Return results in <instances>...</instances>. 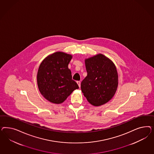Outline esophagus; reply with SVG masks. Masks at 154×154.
Wrapping results in <instances>:
<instances>
[{
  "instance_id": "34e87169",
  "label": "esophagus",
  "mask_w": 154,
  "mask_h": 154,
  "mask_svg": "<svg viewBox=\"0 0 154 154\" xmlns=\"http://www.w3.org/2000/svg\"><path fill=\"white\" fill-rule=\"evenodd\" d=\"M77 83L78 84L79 88H80V87H81V82H80V81H77Z\"/></svg>"
}]
</instances>
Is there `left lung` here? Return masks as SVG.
I'll list each match as a JSON object with an SVG mask.
<instances>
[{
  "mask_svg": "<svg viewBox=\"0 0 154 154\" xmlns=\"http://www.w3.org/2000/svg\"><path fill=\"white\" fill-rule=\"evenodd\" d=\"M85 62L88 75L81 82L82 92L94 106L104 104L113 98L117 89L116 66L101 54L86 59Z\"/></svg>",
  "mask_w": 154,
  "mask_h": 154,
  "instance_id": "1",
  "label": "left lung"
}]
</instances>
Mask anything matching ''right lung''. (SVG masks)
<instances>
[{"label": "right lung", "instance_id": "obj_1", "mask_svg": "<svg viewBox=\"0 0 154 154\" xmlns=\"http://www.w3.org/2000/svg\"><path fill=\"white\" fill-rule=\"evenodd\" d=\"M72 55L56 52L47 56L39 66L38 87L42 96L50 102L60 104L79 88L72 79L68 64Z\"/></svg>", "mask_w": 154, "mask_h": 154}]
</instances>
